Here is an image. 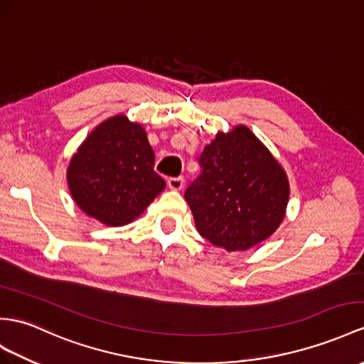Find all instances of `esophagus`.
<instances>
[{
  "label": "esophagus",
  "instance_id": "obj_1",
  "mask_svg": "<svg viewBox=\"0 0 364 364\" xmlns=\"http://www.w3.org/2000/svg\"><path fill=\"white\" fill-rule=\"evenodd\" d=\"M166 183L171 190H181L183 187V177H170Z\"/></svg>",
  "mask_w": 364,
  "mask_h": 364
}]
</instances>
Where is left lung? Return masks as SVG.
<instances>
[{"instance_id":"obj_1","label":"left lung","mask_w":364,"mask_h":364,"mask_svg":"<svg viewBox=\"0 0 364 364\" xmlns=\"http://www.w3.org/2000/svg\"><path fill=\"white\" fill-rule=\"evenodd\" d=\"M198 164L185 200L210 244L247 250L278 228L289 202L287 176L249 128L219 132Z\"/></svg>"}]
</instances>
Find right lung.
<instances>
[{"label": "right lung", "instance_id": "add662e5", "mask_svg": "<svg viewBox=\"0 0 364 364\" xmlns=\"http://www.w3.org/2000/svg\"><path fill=\"white\" fill-rule=\"evenodd\" d=\"M68 183L77 205L111 227L131 223L165 188L146 132L123 115L103 122L83 141Z\"/></svg>", "mask_w": 364, "mask_h": 364}]
</instances>
